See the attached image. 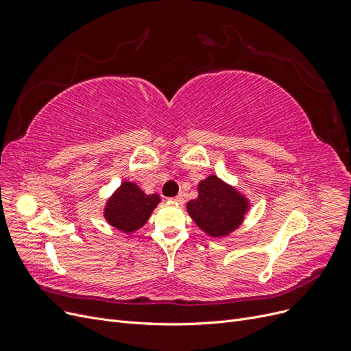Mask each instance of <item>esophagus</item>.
I'll use <instances>...</instances> for the list:
<instances>
[{
    "label": "esophagus",
    "mask_w": 351,
    "mask_h": 351,
    "mask_svg": "<svg viewBox=\"0 0 351 351\" xmlns=\"http://www.w3.org/2000/svg\"><path fill=\"white\" fill-rule=\"evenodd\" d=\"M177 205H183L184 204V196L183 195H178V196H176L174 199H173Z\"/></svg>",
    "instance_id": "esophagus-1"
}]
</instances>
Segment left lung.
<instances>
[{
  "mask_svg": "<svg viewBox=\"0 0 351 351\" xmlns=\"http://www.w3.org/2000/svg\"><path fill=\"white\" fill-rule=\"evenodd\" d=\"M187 212L195 224L214 239L227 237L236 231L250 209L249 199L210 174L197 184V197L189 200Z\"/></svg>",
  "mask_w": 351,
  "mask_h": 351,
  "instance_id": "1",
  "label": "left lung"
}]
</instances>
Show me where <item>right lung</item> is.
Returning a JSON list of instances; mask_svg holds the SVG:
<instances>
[{
    "label": "right lung",
    "mask_w": 351,
    "mask_h": 351,
    "mask_svg": "<svg viewBox=\"0 0 351 351\" xmlns=\"http://www.w3.org/2000/svg\"><path fill=\"white\" fill-rule=\"evenodd\" d=\"M159 202V195H146L136 183L123 182L105 204L104 218L111 227L130 234L146 224Z\"/></svg>",
    "instance_id": "add662e5"
}]
</instances>
